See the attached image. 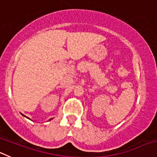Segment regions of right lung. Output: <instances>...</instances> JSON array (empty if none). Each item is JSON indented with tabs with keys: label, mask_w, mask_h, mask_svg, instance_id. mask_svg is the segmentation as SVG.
<instances>
[{
	"label": "right lung",
	"mask_w": 157,
	"mask_h": 157,
	"mask_svg": "<svg viewBox=\"0 0 157 157\" xmlns=\"http://www.w3.org/2000/svg\"><path fill=\"white\" fill-rule=\"evenodd\" d=\"M51 119H50V120H51Z\"/></svg>",
	"instance_id": "obj_1"
}]
</instances>
